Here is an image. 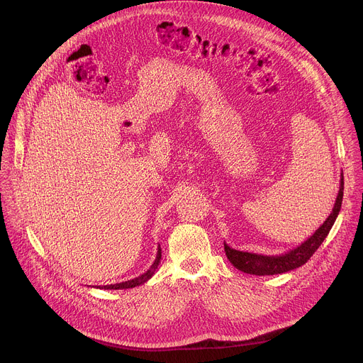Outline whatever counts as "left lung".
Listing matches in <instances>:
<instances>
[{
	"label": "left lung",
	"instance_id": "obj_1",
	"mask_svg": "<svg viewBox=\"0 0 363 363\" xmlns=\"http://www.w3.org/2000/svg\"><path fill=\"white\" fill-rule=\"evenodd\" d=\"M342 199H343V174L340 175V186H339V192H337L330 216L312 235H310L306 241H303L300 245H297L296 248H293L284 254L264 255V254H257V252L240 251V250L230 247L227 242H224L225 255L235 269H238L242 273L255 274V276L281 274V273L294 270L297 267H301L308 260V258L315 254V251L320 247V244L328 237L330 228L333 227V224L339 216Z\"/></svg>",
	"mask_w": 363,
	"mask_h": 363
}]
</instances>
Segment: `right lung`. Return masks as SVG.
<instances>
[{"mask_svg": "<svg viewBox=\"0 0 363 363\" xmlns=\"http://www.w3.org/2000/svg\"><path fill=\"white\" fill-rule=\"evenodd\" d=\"M161 257H162V250L161 247L158 245V252H157V258H155L153 264L150 266V269L140 274L139 277H135L132 280H128V281H122V283H116V284H106V286H99V289H105V290H122V289H132V287H136V286H140L143 283H146L153 274L155 272H157L160 263H161Z\"/></svg>", "mask_w": 363, "mask_h": 363, "instance_id": "obj_1", "label": "right lung"}]
</instances>
